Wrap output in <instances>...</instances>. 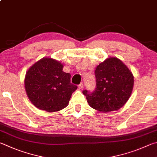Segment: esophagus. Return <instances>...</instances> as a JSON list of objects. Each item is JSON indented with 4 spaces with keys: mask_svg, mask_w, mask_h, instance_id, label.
I'll return each instance as SVG.
<instances>
[{
    "mask_svg": "<svg viewBox=\"0 0 157 157\" xmlns=\"http://www.w3.org/2000/svg\"><path fill=\"white\" fill-rule=\"evenodd\" d=\"M83 87H84L83 83H81L80 84L78 85V88H79V89H83Z\"/></svg>",
    "mask_w": 157,
    "mask_h": 157,
    "instance_id": "esophagus-1",
    "label": "esophagus"
}]
</instances>
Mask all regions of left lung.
I'll return each instance as SVG.
<instances>
[{
  "instance_id": "obj_1",
  "label": "left lung",
  "mask_w": 157,
  "mask_h": 157,
  "mask_svg": "<svg viewBox=\"0 0 157 157\" xmlns=\"http://www.w3.org/2000/svg\"><path fill=\"white\" fill-rule=\"evenodd\" d=\"M96 88L92 93L84 90L89 105L103 112L116 111L130 97L134 86L132 71L122 60L109 57L97 65L94 71Z\"/></svg>"
}]
</instances>
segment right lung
<instances>
[{
	"label": "right lung",
	"mask_w": 157,
	"mask_h": 157,
	"mask_svg": "<svg viewBox=\"0 0 157 157\" xmlns=\"http://www.w3.org/2000/svg\"><path fill=\"white\" fill-rule=\"evenodd\" d=\"M63 68L59 60L44 57L27 71L25 88L36 108L54 112L68 105L77 86L70 83V74L64 72Z\"/></svg>",
	"instance_id": "right-lung-1"
}]
</instances>
